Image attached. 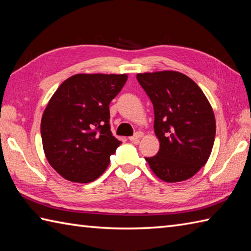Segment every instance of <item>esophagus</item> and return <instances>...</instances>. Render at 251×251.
<instances>
[{
    "instance_id": "34e87169",
    "label": "esophagus",
    "mask_w": 251,
    "mask_h": 251,
    "mask_svg": "<svg viewBox=\"0 0 251 251\" xmlns=\"http://www.w3.org/2000/svg\"><path fill=\"white\" fill-rule=\"evenodd\" d=\"M141 137H143V134L141 131H138V132H136V134L134 135V136H131V137H129V140L131 141V142H138L139 141V139Z\"/></svg>"
}]
</instances>
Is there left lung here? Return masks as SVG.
I'll return each instance as SVG.
<instances>
[{"label":"left lung","instance_id":"left-lung-1","mask_svg":"<svg viewBox=\"0 0 251 251\" xmlns=\"http://www.w3.org/2000/svg\"><path fill=\"white\" fill-rule=\"evenodd\" d=\"M154 108L155 156L146 157L165 182L188 180L207 163L214 147L216 120L209 101L193 79L177 71L138 73Z\"/></svg>","mask_w":251,"mask_h":251}]
</instances>
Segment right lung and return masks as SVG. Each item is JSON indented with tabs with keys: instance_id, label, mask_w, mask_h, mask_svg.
<instances>
[{
	"instance_id": "add662e5",
	"label": "right lung",
	"mask_w": 251,
	"mask_h": 251,
	"mask_svg": "<svg viewBox=\"0 0 251 251\" xmlns=\"http://www.w3.org/2000/svg\"><path fill=\"white\" fill-rule=\"evenodd\" d=\"M127 74H75L51 96L41 121L42 143L50 166L78 183L99 178L121 145L110 130L111 100Z\"/></svg>"
}]
</instances>
